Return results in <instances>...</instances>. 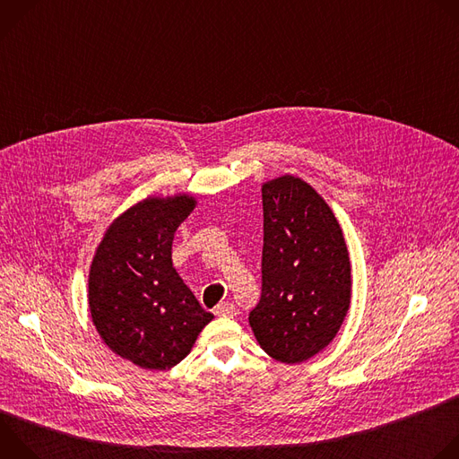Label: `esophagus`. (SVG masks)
Masks as SVG:
<instances>
[{"label": "esophagus", "instance_id": "obj_1", "mask_svg": "<svg viewBox=\"0 0 459 459\" xmlns=\"http://www.w3.org/2000/svg\"><path fill=\"white\" fill-rule=\"evenodd\" d=\"M216 314L221 317H234L236 316V307L230 301H221L216 307Z\"/></svg>", "mask_w": 459, "mask_h": 459}]
</instances>
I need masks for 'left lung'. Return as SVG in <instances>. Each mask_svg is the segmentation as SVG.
Wrapping results in <instances>:
<instances>
[{
	"label": "left lung",
	"instance_id": "8db88e82",
	"mask_svg": "<svg viewBox=\"0 0 459 459\" xmlns=\"http://www.w3.org/2000/svg\"><path fill=\"white\" fill-rule=\"evenodd\" d=\"M261 198V299L248 323L271 358L301 363L334 340L349 312V250L334 212L301 178L264 183Z\"/></svg>",
	"mask_w": 459,
	"mask_h": 459
}]
</instances>
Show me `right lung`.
<instances>
[{"label":"right lung","instance_id":"1","mask_svg":"<svg viewBox=\"0 0 459 459\" xmlns=\"http://www.w3.org/2000/svg\"><path fill=\"white\" fill-rule=\"evenodd\" d=\"M194 207L190 194L149 195L108 225L92 257V323L114 354L142 368L178 365L214 317L172 265L174 232Z\"/></svg>","mask_w":459,"mask_h":459}]
</instances>
